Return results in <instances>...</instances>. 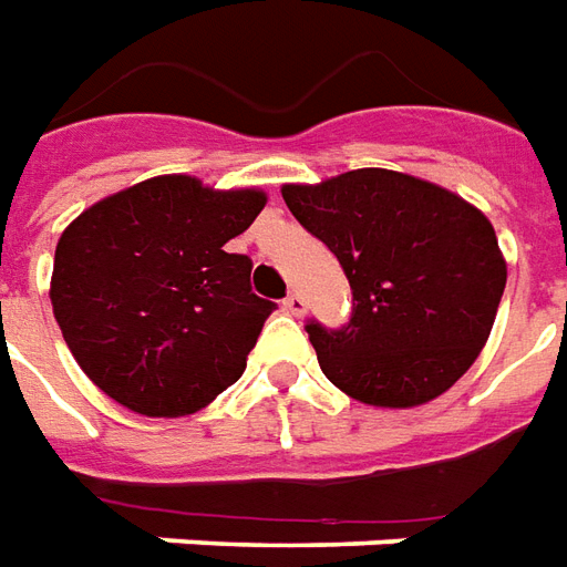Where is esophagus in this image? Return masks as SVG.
I'll return each instance as SVG.
<instances>
[{"label": "esophagus", "mask_w": 567, "mask_h": 567, "mask_svg": "<svg viewBox=\"0 0 567 567\" xmlns=\"http://www.w3.org/2000/svg\"><path fill=\"white\" fill-rule=\"evenodd\" d=\"M284 311L292 313V317H301V313L308 311V301L301 299L299 292H289L287 299H284Z\"/></svg>", "instance_id": "1"}]
</instances>
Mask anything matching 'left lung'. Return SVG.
<instances>
[{"label": "left lung", "mask_w": 567, "mask_h": 567, "mask_svg": "<svg viewBox=\"0 0 567 567\" xmlns=\"http://www.w3.org/2000/svg\"><path fill=\"white\" fill-rule=\"evenodd\" d=\"M280 193L353 289L350 323L305 326L326 378L374 408L447 392L481 357L502 301L507 266L493 223L456 193L390 168Z\"/></svg>", "instance_id": "obj_1"}]
</instances>
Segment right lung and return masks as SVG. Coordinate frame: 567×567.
Here are the masks:
<instances>
[{
  "mask_svg": "<svg viewBox=\"0 0 567 567\" xmlns=\"http://www.w3.org/2000/svg\"><path fill=\"white\" fill-rule=\"evenodd\" d=\"M266 208L259 189L163 175L102 198L60 235L53 317L78 365L144 416H187L247 369L275 301L223 247Z\"/></svg>",
  "mask_w": 567,
  "mask_h": 567,
  "instance_id": "obj_1",
  "label": "right lung"
}]
</instances>
